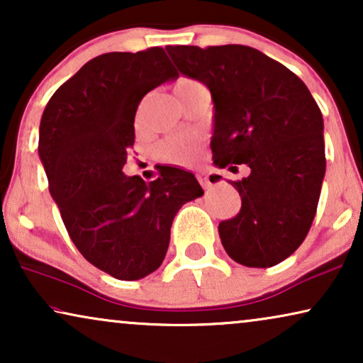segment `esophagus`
Wrapping results in <instances>:
<instances>
[{
	"mask_svg": "<svg viewBox=\"0 0 363 363\" xmlns=\"http://www.w3.org/2000/svg\"><path fill=\"white\" fill-rule=\"evenodd\" d=\"M196 180L200 182V185L205 188V190H206V188L211 186V182H210V178H208L206 173H203V172L201 173H196Z\"/></svg>",
	"mask_w": 363,
	"mask_h": 363,
	"instance_id": "1",
	"label": "esophagus"
}]
</instances>
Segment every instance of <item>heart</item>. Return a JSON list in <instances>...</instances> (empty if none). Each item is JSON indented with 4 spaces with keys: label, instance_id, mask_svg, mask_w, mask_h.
<instances>
[{
    "label": "heart",
    "instance_id": "obj_1",
    "mask_svg": "<svg viewBox=\"0 0 363 363\" xmlns=\"http://www.w3.org/2000/svg\"><path fill=\"white\" fill-rule=\"evenodd\" d=\"M201 84L191 77H182L175 84V94L182 97L183 94L200 87ZM157 155L160 160L177 167H190L203 157V140L196 133H178L163 138L157 145Z\"/></svg>",
    "mask_w": 363,
    "mask_h": 363
}]
</instances>
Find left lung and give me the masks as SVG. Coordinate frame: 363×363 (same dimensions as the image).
Returning a JSON list of instances; mask_svg holds the SVG:
<instances>
[{
	"label": "left lung",
	"instance_id": "8db88e82",
	"mask_svg": "<svg viewBox=\"0 0 363 363\" xmlns=\"http://www.w3.org/2000/svg\"><path fill=\"white\" fill-rule=\"evenodd\" d=\"M178 71L210 89L213 162L250 177L230 182L241 210L218 226L228 256L247 267L289 257L314 221L325 175L324 121L306 84L255 48L167 46ZM216 180L220 177H215Z\"/></svg>",
	"mask_w": 363,
	"mask_h": 363
}]
</instances>
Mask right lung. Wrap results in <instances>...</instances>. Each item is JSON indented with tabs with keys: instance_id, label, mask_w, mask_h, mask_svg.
I'll use <instances>...</instances> for the list:
<instances>
[{
	"instance_id": "add662e5",
	"label": "right lung",
	"mask_w": 363,
	"mask_h": 363,
	"mask_svg": "<svg viewBox=\"0 0 363 363\" xmlns=\"http://www.w3.org/2000/svg\"><path fill=\"white\" fill-rule=\"evenodd\" d=\"M175 77L163 48L102 54L54 92L41 117L38 150L64 226L91 264L121 281L160 267L177 211L203 195L182 168L165 167L150 183L122 172L138 104Z\"/></svg>"
}]
</instances>
